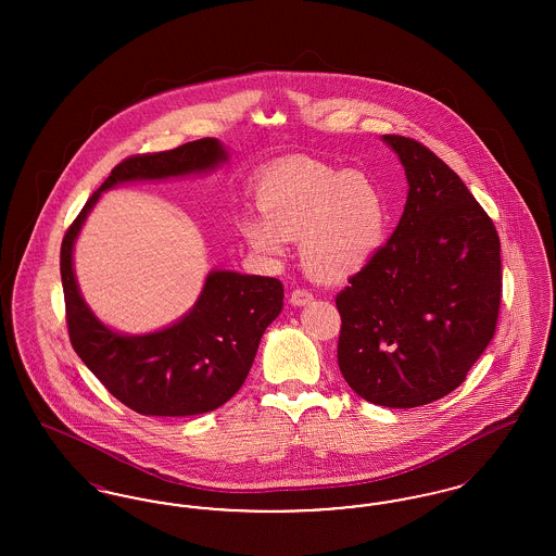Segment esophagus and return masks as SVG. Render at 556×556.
I'll use <instances>...</instances> for the list:
<instances>
[{
	"label": "esophagus",
	"mask_w": 556,
	"mask_h": 556,
	"mask_svg": "<svg viewBox=\"0 0 556 556\" xmlns=\"http://www.w3.org/2000/svg\"><path fill=\"white\" fill-rule=\"evenodd\" d=\"M290 302L293 306H304V304H311L313 302V293L304 288H295L290 291Z\"/></svg>",
	"instance_id": "34e87169"
}]
</instances>
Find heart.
I'll return each instance as SVG.
<instances>
[{
	"instance_id": "obj_1",
	"label": "heart",
	"mask_w": 556,
	"mask_h": 556,
	"mask_svg": "<svg viewBox=\"0 0 556 556\" xmlns=\"http://www.w3.org/2000/svg\"><path fill=\"white\" fill-rule=\"evenodd\" d=\"M261 218L243 220V236L263 254L283 252V238H300L304 266L318 279H342L369 263L388 231V200L365 173L317 160L293 159L263 175Z\"/></svg>"
}]
</instances>
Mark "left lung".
<instances>
[{"label": "left lung", "mask_w": 556, "mask_h": 556, "mask_svg": "<svg viewBox=\"0 0 556 556\" xmlns=\"http://www.w3.org/2000/svg\"><path fill=\"white\" fill-rule=\"evenodd\" d=\"M408 179L394 233L348 279L338 365L367 402L413 408L456 390L496 333L498 231L473 193L421 141L383 135Z\"/></svg>", "instance_id": "left-lung-1"}]
</instances>
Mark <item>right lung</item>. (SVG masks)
<instances>
[{"label": "right lung", "instance_id": "1", "mask_svg": "<svg viewBox=\"0 0 556 556\" xmlns=\"http://www.w3.org/2000/svg\"><path fill=\"white\" fill-rule=\"evenodd\" d=\"M225 159L212 137L129 156L112 168L62 239L60 275L71 344L108 392L139 415L187 417L223 406L245 381L266 327L281 313L283 286L275 277L214 270L186 318L159 333L129 338L110 331L85 306L73 273V243L87 212L110 187L200 173Z\"/></svg>", "mask_w": 556, "mask_h": 556}]
</instances>
